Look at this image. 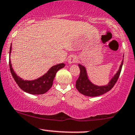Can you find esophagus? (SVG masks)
Listing matches in <instances>:
<instances>
[{
	"label": "esophagus",
	"instance_id": "esophagus-1",
	"mask_svg": "<svg viewBox=\"0 0 135 135\" xmlns=\"http://www.w3.org/2000/svg\"><path fill=\"white\" fill-rule=\"evenodd\" d=\"M78 61V58L75 55H71L70 57H69V60H68V63L69 64H72V63H77Z\"/></svg>",
	"mask_w": 135,
	"mask_h": 135
}]
</instances>
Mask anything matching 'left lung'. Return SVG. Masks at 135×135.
Here are the masks:
<instances>
[{"label": "left lung", "instance_id": "8db88e82", "mask_svg": "<svg viewBox=\"0 0 135 135\" xmlns=\"http://www.w3.org/2000/svg\"><path fill=\"white\" fill-rule=\"evenodd\" d=\"M123 61H124V60H122V63L120 65L119 69L117 73L111 79L108 84L104 86H97L93 84L88 79L86 68L83 65L79 64L78 66L80 69V75L75 84L77 90L81 94L86 96H88V97H96V96L101 95L108 92L114 86L119 78L120 74L122 70Z\"/></svg>", "mask_w": 135, "mask_h": 135}]
</instances>
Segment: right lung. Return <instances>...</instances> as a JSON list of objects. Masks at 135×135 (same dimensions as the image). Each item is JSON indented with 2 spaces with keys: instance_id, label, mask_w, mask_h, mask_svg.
Instances as JSON below:
<instances>
[{
  "instance_id": "add662e5",
  "label": "right lung",
  "mask_w": 135,
  "mask_h": 135,
  "mask_svg": "<svg viewBox=\"0 0 135 135\" xmlns=\"http://www.w3.org/2000/svg\"><path fill=\"white\" fill-rule=\"evenodd\" d=\"M11 45L10 47L9 56L11 54ZM9 63V68L11 75L18 86L26 92L33 95L44 94L47 92L52 86L53 81L56 76V72L65 66L64 63H60V64L54 65L47 71V73L43 75L40 78L35 80H32V81H27V80L22 79L20 77L18 76L17 74L15 72L12 68V65H11L10 59Z\"/></svg>"
}]
</instances>
